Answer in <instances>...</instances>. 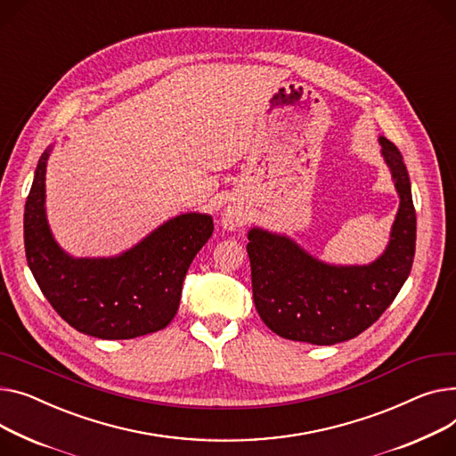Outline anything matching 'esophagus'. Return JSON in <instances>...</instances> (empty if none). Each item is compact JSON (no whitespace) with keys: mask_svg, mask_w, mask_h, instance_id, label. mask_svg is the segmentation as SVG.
I'll list each match as a JSON object with an SVG mask.
<instances>
[{"mask_svg":"<svg viewBox=\"0 0 456 456\" xmlns=\"http://www.w3.org/2000/svg\"><path fill=\"white\" fill-rule=\"evenodd\" d=\"M224 225H225V229H231V231L240 227L241 225V215H240V212L227 210L225 216H224Z\"/></svg>","mask_w":456,"mask_h":456,"instance_id":"1","label":"esophagus"}]
</instances>
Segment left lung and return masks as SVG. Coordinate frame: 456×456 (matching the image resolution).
I'll use <instances>...</instances> for the list:
<instances>
[{
	"instance_id": "left-lung-1",
	"label": "left lung",
	"mask_w": 456,
	"mask_h": 456,
	"mask_svg": "<svg viewBox=\"0 0 456 456\" xmlns=\"http://www.w3.org/2000/svg\"><path fill=\"white\" fill-rule=\"evenodd\" d=\"M400 208L388 246L369 265H331L284 234L251 229L253 298L260 319L277 336L312 345L354 339L372 326L405 284L416 248V212L411 179L400 150L379 137Z\"/></svg>"
}]
</instances>
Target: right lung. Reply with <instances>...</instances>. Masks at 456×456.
Segmentation results:
<instances>
[{
  "instance_id": "1",
  "label": "right lung",
  "mask_w": 456,
  "mask_h": 456,
  "mask_svg": "<svg viewBox=\"0 0 456 456\" xmlns=\"http://www.w3.org/2000/svg\"><path fill=\"white\" fill-rule=\"evenodd\" d=\"M47 148L35 170L23 215L27 264L44 297L69 326L99 339H134L168 326L183 281L215 225L187 212L110 258H73L60 248L45 216Z\"/></svg>"
}]
</instances>
